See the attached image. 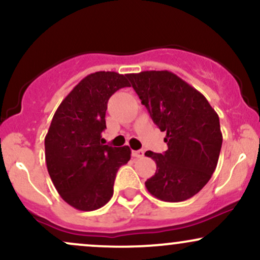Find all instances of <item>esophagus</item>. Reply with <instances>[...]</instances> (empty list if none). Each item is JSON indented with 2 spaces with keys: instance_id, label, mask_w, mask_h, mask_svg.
Wrapping results in <instances>:
<instances>
[{
  "instance_id": "1",
  "label": "esophagus",
  "mask_w": 260,
  "mask_h": 260,
  "mask_svg": "<svg viewBox=\"0 0 260 260\" xmlns=\"http://www.w3.org/2000/svg\"><path fill=\"white\" fill-rule=\"evenodd\" d=\"M132 156L137 157V159H139V157L144 156V151H143V150H132Z\"/></svg>"
}]
</instances>
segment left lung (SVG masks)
I'll list each match as a JSON object with an SVG mask.
<instances>
[{"mask_svg": "<svg viewBox=\"0 0 260 260\" xmlns=\"http://www.w3.org/2000/svg\"><path fill=\"white\" fill-rule=\"evenodd\" d=\"M151 120L166 132L164 154L147 151L156 171L145 182L164 202H183L202 189L215 171L222 144L219 116L204 95L169 71L127 74Z\"/></svg>", "mask_w": 260, "mask_h": 260, "instance_id": "obj_1", "label": "left lung"}]
</instances>
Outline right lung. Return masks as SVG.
<instances>
[{
	"instance_id": "add662e5",
	"label": "right lung",
	"mask_w": 260,
	"mask_h": 260,
	"mask_svg": "<svg viewBox=\"0 0 260 260\" xmlns=\"http://www.w3.org/2000/svg\"><path fill=\"white\" fill-rule=\"evenodd\" d=\"M127 74L86 76L59 104L45 137V160L53 186L66 203L82 211L96 210L113 194V182L131 149L104 145L107 101L131 86Z\"/></svg>"
}]
</instances>
